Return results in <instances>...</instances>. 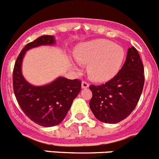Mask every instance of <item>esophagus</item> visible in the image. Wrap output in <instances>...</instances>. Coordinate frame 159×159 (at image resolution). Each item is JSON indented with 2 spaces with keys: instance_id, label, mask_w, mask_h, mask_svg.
I'll use <instances>...</instances> for the list:
<instances>
[{
  "instance_id": "esophagus-1",
  "label": "esophagus",
  "mask_w": 159,
  "mask_h": 159,
  "mask_svg": "<svg viewBox=\"0 0 159 159\" xmlns=\"http://www.w3.org/2000/svg\"><path fill=\"white\" fill-rule=\"evenodd\" d=\"M81 86H82V88H88L89 87V83H88L87 81H83Z\"/></svg>"
}]
</instances>
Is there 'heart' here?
Here are the masks:
<instances>
[{
    "instance_id": "heart-1",
    "label": "heart",
    "mask_w": 159,
    "mask_h": 159,
    "mask_svg": "<svg viewBox=\"0 0 159 159\" xmlns=\"http://www.w3.org/2000/svg\"><path fill=\"white\" fill-rule=\"evenodd\" d=\"M79 63L88 64V72L95 81H106L119 72L124 61V49L103 39L81 43L75 50Z\"/></svg>"
}]
</instances>
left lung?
I'll list each match as a JSON object with an SVG mask.
<instances>
[{"instance_id": "1", "label": "left lung", "mask_w": 159, "mask_h": 159, "mask_svg": "<svg viewBox=\"0 0 159 159\" xmlns=\"http://www.w3.org/2000/svg\"><path fill=\"white\" fill-rule=\"evenodd\" d=\"M145 77L140 56L134 46L117 75L101 85H90L92 97L89 105L99 121L117 123L130 115L139 100Z\"/></svg>"}]
</instances>
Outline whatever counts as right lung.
Instances as JSON below:
<instances>
[{
    "label": "right lung",
    "mask_w": 159,
    "mask_h": 159,
    "mask_svg": "<svg viewBox=\"0 0 159 159\" xmlns=\"http://www.w3.org/2000/svg\"><path fill=\"white\" fill-rule=\"evenodd\" d=\"M55 43L52 36H42L27 43L16 58L12 72L13 91L24 113L38 125L53 127L64 120L73 100L81 91V81L59 77L51 84L36 87L22 75L21 63L26 51L40 45Z\"/></svg>",
    "instance_id": "1"
}]
</instances>
